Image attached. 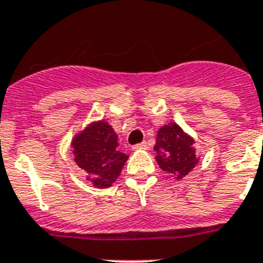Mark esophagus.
<instances>
[{"label":"esophagus","mask_w":263,"mask_h":263,"mask_svg":"<svg viewBox=\"0 0 263 263\" xmlns=\"http://www.w3.org/2000/svg\"><path fill=\"white\" fill-rule=\"evenodd\" d=\"M147 148H148L147 141H143V143H139V144H135L134 147H132V149H134V151H139V149H147Z\"/></svg>","instance_id":"esophagus-1"}]
</instances>
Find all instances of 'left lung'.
<instances>
[{
    "label": "left lung",
    "mask_w": 263,
    "mask_h": 263,
    "mask_svg": "<svg viewBox=\"0 0 263 263\" xmlns=\"http://www.w3.org/2000/svg\"><path fill=\"white\" fill-rule=\"evenodd\" d=\"M193 143L195 140L176 123L161 127L154 147L160 168L179 180L188 175L198 163L195 148L192 147Z\"/></svg>",
    "instance_id": "obj_1"
}]
</instances>
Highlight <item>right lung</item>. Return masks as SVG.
<instances>
[{
	"mask_svg": "<svg viewBox=\"0 0 263 263\" xmlns=\"http://www.w3.org/2000/svg\"><path fill=\"white\" fill-rule=\"evenodd\" d=\"M75 163L97 188L111 186L128 156L118 149V135L106 122L88 125L72 140Z\"/></svg>",
	"mask_w": 263,
	"mask_h": 263,
	"instance_id": "obj_1",
	"label": "right lung"
}]
</instances>
